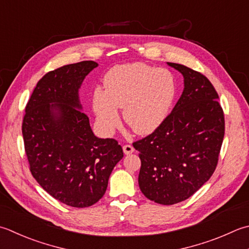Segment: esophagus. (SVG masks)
Masks as SVG:
<instances>
[{"mask_svg": "<svg viewBox=\"0 0 249 249\" xmlns=\"http://www.w3.org/2000/svg\"><path fill=\"white\" fill-rule=\"evenodd\" d=\"M134 150H135V149L133 148V145H130V144H125L124 147H123V151H124V153H125L126 155L133 153Z\"/></svg>", "mask_w": 249, "mask_h": 249, "instance_id": "1", "label": "esophagus"}]
</instances>
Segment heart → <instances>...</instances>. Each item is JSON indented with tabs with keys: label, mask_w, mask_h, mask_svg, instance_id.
I'll return each mask as SVG.
<instances>
[{
	"label": "heart",
	"mask_w": 249,
	"mask_h": 249,
	"mask_svg": "<svg viewBox=\"0 0 249 249\" xmlns=\"http://www.w3.org/2000/svg\"><path fill=\"white\" fill-rule=\"evenodd\" d=\"M105 90L92 92V111L97 125L110 136L120 123L118 109L138 135H149L166 120L177 95L173 73L141 62L115 66L105 75Z\"/></svg>",
	"instance_id": "1"
}]
</instances>
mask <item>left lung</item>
I'll return each instance as SVG.
<instances>
[{"mask_svg":"<svg viewBox=\"0 0 249 249\" xmlns=\"http://www.w3.org/2000/svg\"><path fill=\"white\" fill-rule=\"evenodd\" d=\"M167 65L183 75L182 94L163 124L133 143L141 160V192L162 205L184 201L208 181L225 136V115L212 83L186 66Z\"/></svg>","mask_w":249,"mask_h":249,"instance_id":"obj_1","label":"left lung"}]
</instances>
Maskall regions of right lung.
Masks as SVG:
<instances>
[{
	"label": "right lung",
	"instance_id": "right-lung-1",
	"mask_svg": "<svg viewBox=\"0 0 249 249\" xmlns=\"http://www.w3.org/2000/svg\"><path fill=\"white\" fill-rule=\"evenodd\" d=\"M95 61H81L46 73L37 82L22 122L24 150L32 176L72 207L94 205L104 196L123 150L114 139L96 137L82 110L79 90Z\"/></svg>",
	"mask_w": 249,
	"mask_h": 249
}]
</instances>
